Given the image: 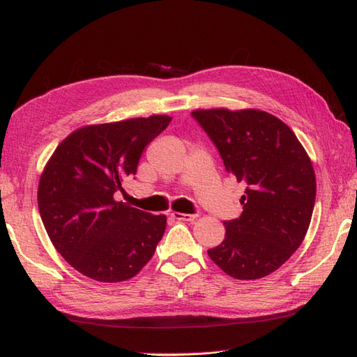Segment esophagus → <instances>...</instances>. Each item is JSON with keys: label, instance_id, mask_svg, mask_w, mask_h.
Instances as JSON below:
<instances>
[{"label": "esophagus", "instance_id": "34e87169", "mask_svg": "<svg viewBox=\"0 0 357 357\" xmlns=\"http://www.w3.org/2000/svg\"><path fill=\"white\" fill-rule=\"evenodd\" d=\"M170 218L174 221H193L196 215H187V213H179V211H173L170 213Z\"/></svg>", "mask_w": 357, "mask_h": 357}]
</instances>
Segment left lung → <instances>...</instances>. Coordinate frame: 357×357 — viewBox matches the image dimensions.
Listing matches in <instances>:
<instances>
[{
	"label": "left lung",
	"instance_id": "8db88e82",
	"mask_svg": "<svg viewBox=\"0 0 357 357\" xmlns=\"http://www.w3.org/2000/svg\"><path fill=\"white\" fill-rule=\"evenodd\" d=\"M225 170L247 185L242 215L224 221L225 238L210 259L234 279H261L304 241L316 199L312 161L282 121L262 110H195Z\"/></svg>",
	"mask_w": 357,
	"mask_h": 357
}]
</instances>
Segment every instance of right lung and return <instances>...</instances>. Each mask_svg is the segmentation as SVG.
<instances>
[{"instance_id": "right-lung-1", "label": "right lung", "mask_w": 357, "mask_h": 357, "mask_svg": "<svg viewBox=\"0 0 357 357\" xmlns=\"http://www.w3.org/2000/svg\"><path fill=\"white\" fill-rule=\"evenodd\" d=\"M172 118L153 115L78 128L53 151L38 185V208L52 244L100 282L133 278L153 256L167 218L115 199L144 149Z\"/></svg>"}]
</instances>
